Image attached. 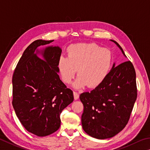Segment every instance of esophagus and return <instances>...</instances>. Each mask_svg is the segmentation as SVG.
I'll return each instance as SVG.
<instances>
[{"label": "esophagus", "mask_w": 150, "mask_h": 150, "mask_svg": "<svg viewBox=\"0 0 150 150\" xmlns=\"http://www.w3.org/2000/svg\"><path fill=\"white\" fill-rule=\"evenodd\" d=\"M73 95H74V98L75 100H77L79 98V94L77 92H73Z\"/></svg>", "instance_id": "34e87169"}]
</instances>
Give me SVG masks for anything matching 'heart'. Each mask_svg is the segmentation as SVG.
Returning <instances> with one entry per match:
<instances>
[{
  "instance_id": "heart-1",
  "label": "heart",
  "mask_w": 150,
  "mask_h": 150,
  "mask_svg": "<svg viewBox=\"0 0 150 150\" xmlns=\"http://www.w3.org/2000/svg\"><path fill=\"white\" fill-rule=\"evenodd\" d=\"M112 64L113 55L109 49L96 43H77L68 48L67 57H59L58 68L65 83L71 82L78 69L79 77L73 86L79 88L88 84L95 88L108 77Z\"/></svg>"
}]
</instances>
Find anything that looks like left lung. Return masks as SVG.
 <instances>
[{"label": "left lung", "instance_id": "obj_1", "mask_svg": "<svg viewBox=\"0 0 150 150\" xmlns=\"http://www.w3.org/2000/svg\"><path fill=\"white\" fill-rule=\"evenodd\" d=\"M117 46L127 57L117 42ZM84 106L81 122L84 132L97 139H107L117 134L129 120L137 98L136 72L130 61L115 66L105 79L90 92L81 94Z\"/></svg>", "mask_w": 150, "mask_h": 150}]
</instances>
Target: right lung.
<instances>
[{"mask_svg": "<svg viewBox=\"0 0 150 150\" xmlns=\"http://www.w3.org/2000/svg\"><path fill=\"white\" fill-rule=\"evenodd\" d=\"M53 41L37 40L29 45L12 77V105L16 115L28 131L38 137L58 130L60 113L74 99L73 91L58 73L61 48L50 46L38 49Z\"/></svg>", "mask_w": 150, "mask_h": 150, "instance_id": "obj_1", "label": "right lung"}]
</instances>
